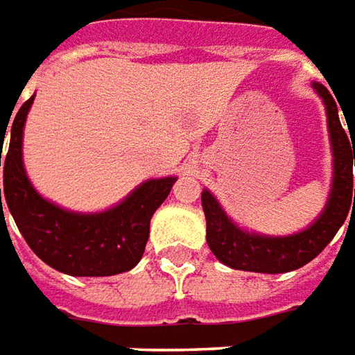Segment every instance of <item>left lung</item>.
Returning <instances> with one entry per match:
<instances>
[{"mask_svg": "<svg viewBox=\"0 0 355 355\" xmlns=\"http://www.w3.org/2000/svg\"><path fill=\"white\" fill-rule=\"evenodd\" d=\"M312 88L320 96L326 107V121L332 147L334 171L326 206L311 226L297 234L263 236L239 227L224 212L214 194L208 189L202 190V210L206 216L208 248L220 261L232 269L269 275L295 271L312 261L332 241L338 230L346 222L349 210H355V137L352 135V128H342L336 100L328 92V88L318 82H312ZM352 196H354V201L351 200Z\"/></svg>", "mask_w": 355, "mask_h": 355, "instance_id": "left-lung-1", "label": "left lung"}]
</instances>
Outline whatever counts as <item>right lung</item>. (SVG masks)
Instances as JSON below:
<instances>
[{"label":"right lung","instance_id":"add662e5","mask_svg":"<svg viewBox=\"0 0 355 355\" xmlns=\"http://www.w3.org/2000/svg\"><path fill=\"white\" fill-rule=\"evenodd\" d=\"M33 100L35 96L19 107L17 116L11 121V139L3 161V151H0V166L3 163L1 216L3 194V202H7V208L29 248L60 273L110 277L133 269L143 257L155 210L165 202L177 177L149 178L104 212H72L46 200L35 190L23 165V129ZM6 133L7 128H3L0 131L1 143L6 141Z\"/></svg>","mask_w":355,"mask_h":355}]
</instances>
